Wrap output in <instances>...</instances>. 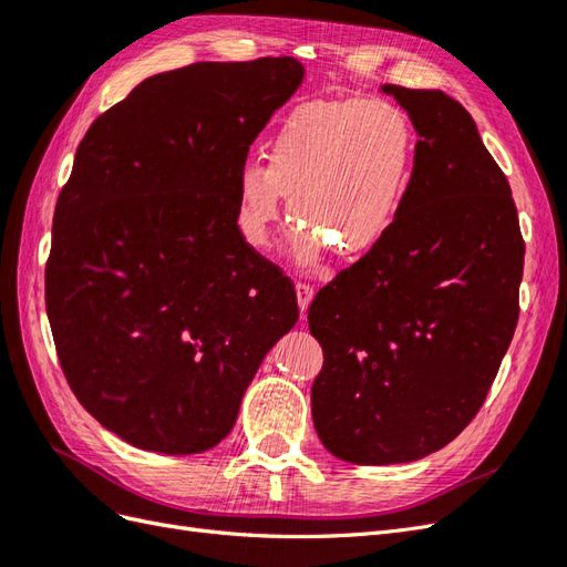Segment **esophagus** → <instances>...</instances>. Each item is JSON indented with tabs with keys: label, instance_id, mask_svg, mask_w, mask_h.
Here are the masks:
<instances>
[{
	"label": "esophagus",
	"instance_id": "esophagus-1",
	"mask_svg": "<svg viewBox=\"0 0 567 567\" xmlns=\"http://www.w3.org/2000/svg\"><path fill=\"white\" fill-rule=\"evenodd\" d=\"M296 293H298V305H300V312L305 315L307 305H310L312 296H315V286L307 284V281H298L296 284Z\"/></svg>",
	"mask_w": 567,
	"mask_h": 567
}]
</instances>
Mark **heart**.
<instances>
[{
    "label": "heart",
    "instance_id": "b5f03b06",
    "mask_svg": "<svg viewBox=\"0 0 567 567\" xmlns=\"http://www.w3.org/2000/svg\"><path fill=\"white\" fill-rule=\"evenodd\" d=\"M414 156V125L390 99L300 104L274 130L267 165L248 163L238 175V225L250 246H267L286 194L302 257L321 246L362 255L398 217Z\"/></svg>",
    "mask_w": 567,
    "mask_h": 567
}]
</instances>
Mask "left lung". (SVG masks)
Returning a JSON list of instances; mask_svg holds the SVG:
<instances>
[{"instance_id": "left-lung-1", "label": "left lung", "mask_w": 567, "mask_h": 567, "mask_svg": "<svg viewBox=\"0 0 567 567\" xmlns=\"http://www.w3.org/2000/svg\"><path fill=\"white\" fill-rule=\"evenodd\" d=\"M419 132L402 208L307 321L323 350L312 419L333 456L385 466L442 450L483 406L518 323L525 241L471 113L385 84Z\"/></svg>"}]
</instances>
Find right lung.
<instances>
[{
    "label": "right lung",
    "mask_w": 567,
    "mask_h": 567,
    "mask_svg": "<svg viewBox=\"0 0 567 567\" xmlns=\"http://www.w3.org/2000/svg\"><path fill=\"white\" fill-rule=\"evenodd\" d=\"M302 75L290 56L188 63L82 136L51 227L47 315L78 402L134 447H215L300 317L293 281L236 219L250 144Z\"/></svg>",
    "instance_id": "add662e5"
}]
</instances>
